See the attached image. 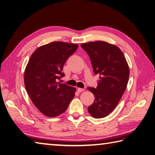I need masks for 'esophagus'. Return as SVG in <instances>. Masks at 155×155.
Returning <instances> with one entry per match:
<instances>
[{"instance_id":"34e87169","label":"esophagus","mask_w":155,"mask_h":155,"mask_svg":"<svg viewBox=\"0 0 155 155\" xmlns=\"http://www.w3.org/2000/svg\"><path fill=\"white\" fill-rule=\"evenodd\" d=\"M84 90H85L84 88H80V87L78 88V91H79V92H82V91H84Z\"/></svg>"}]
</instances>
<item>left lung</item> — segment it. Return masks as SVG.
I'll list each match as a JSON object with an SVG mask.
<instances>
[{"label": "left lung", "mask_w": 155, "mask_h": 155, "mask_svg": "<svg viewBox=\"0 0 155 155\" xmlns=\"http://www.w3.org/2000/svg\"><path fill=\"white\" fill-rule=\"evenodd\" d=\"M90 58L94 73L99 75L96 88L88 89L95 96L88 112L95 118H104L118 105L127 86L129 68L117 46L105 41L81 44Z\"/></svg>", "instance_id": "left-lung-1"}]
</instances>
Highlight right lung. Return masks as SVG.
I'll return each mask as SVG.
<instances>
[{"instance_id":"right-lung-1","label":"right lung","mask_w":155,"mask_h":155,"mask_svg":"<svg viewBox=\"0 0 155 155\" xmlns=\"http://www.w3.org/2000/svg\"><path fill=\"white\" fill-rule=\"evenodd\" d=\"M76 44L52 42L37 48L25 68V86L32 102L48 117L64 113L75 96V87L59 81L67 59L76 51Z\"/></svg>"}]
</instances>
